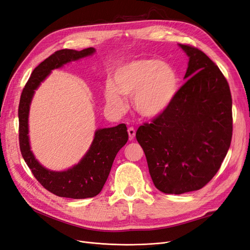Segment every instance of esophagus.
<instances>
[{"instance_id": "34e87169", "label": "esophagus", "mask_w": 250, "mask_h": 250, "mask_svg": "<svg viewBox=\"0 0 250 250\" xmlns=\"http://www.w3.org/2000/svg\"><path fill=\"white\" fill-rule=\"evenodd\" d=\"M127 133H128V136H130V139H131V140H133L134 138H135V136H136V131H135V128H134V127H128Z\"/></svg>"}]
</instances>
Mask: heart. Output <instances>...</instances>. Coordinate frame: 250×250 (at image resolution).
I'll return each instance as SVG.
<instances>
[{
	"label": "heart",
	"mask_w": 250,
	"mask_h": 250,
	"mask_svg": "<svg viewBox=\"0 0 250 250\" xmlns=\"http://www.w3.org/2000/svg\"><path fill=\"white\" fill-rule=\"evenodd\" d=\"M112 83H107L104 97L116 112L125 108V97H133V107L143 118L164 114L173 103L179 87L177 72L171 64L154 59L128 62L117 68Z\"/></svg>",
	"instance_id": "heart-1"
}]
</instances>
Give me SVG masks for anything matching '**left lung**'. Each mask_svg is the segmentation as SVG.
<instances>
[{
	"mask_svg": "<svg viewBox=\"0 0 250 250\" xmlns=\"http://www.w3.org/2000/svg\"><path fill=\"white\" fill-rule=\"evenodd\" d=\"M188 57L184 79L164 114L136 133L153 184L165 193L198 190L213 178L232 141V96L207 55L178 44Z\"/></svg>",
	"mask_w": 250,
	"mask_h": 250,
	"instance_id": "obj_1",
	"label": "left lung"
}]
</instances>
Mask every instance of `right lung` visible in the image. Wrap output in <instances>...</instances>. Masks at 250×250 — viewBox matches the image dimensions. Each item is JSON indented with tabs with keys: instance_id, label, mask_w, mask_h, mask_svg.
Returning a JSON list of instances; mask_svg holds the SVG:
<instances>
[{
	"instance_id": "1",
	"label": "right lung",
	"mask_w": 250,
	"mask_h": 250,
	"mask_svg": "<svg viewBox=\"0 0 250 250\" xmlns=\"http://www.w3.org/2000/svg\"><path fill=\"white\" fill-rule=\"evenodd\" d=\"M96 52L94 47L77 51L62 49L55 51L49 58L36 67L22 90L18 119H20V146L21 155L42 187L59 197L71 199H86L99 195L109 176L113 161L119 149L125 145L128 134L125 124L113 127L99 128L89 149L78 164L64 171H52L36 160L31 150L29 137L30 106L41 82L49 76L52 70L60 69L63 64L90 57Z\"/></svg>"
}]
</instances>
